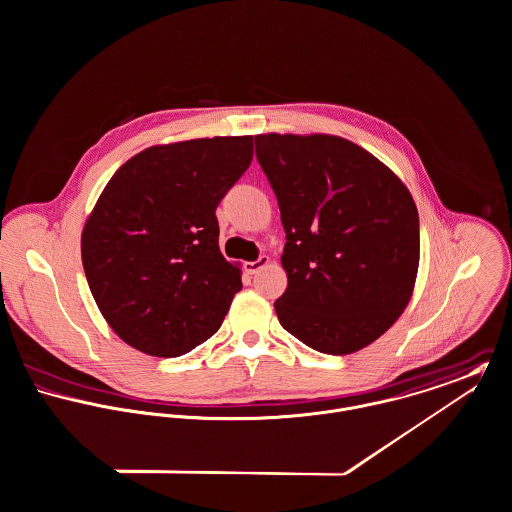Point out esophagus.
I'll use <instances>...</instances> for the list:
<instances>
[{
    "label": "esophagus",
    "mask_w": 512,
    "mask_h": 512,
    "mask_svg": "<svg viewBox=\"0 0 512 512\" xmlns=\"http://www.w3.org/2000/svg\"><path fill=\"white\" fill-rule=\"evenodd\" d=\"M265 265H269V257L267 255H261L257 261H247L245 265H243V269H245V273H249V275H255L259 269H263Z\"/></svg>",
    "instance_id": "esophagus-1"
}]
</instances>
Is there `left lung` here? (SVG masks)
I'll list each match as a JSON object with an SVG mask.
<instances>
[{"label": "left lung", "mask_w": 512, "mask_h": 512, "mask_svg": "<svg viewBox=\"0 0 512 512\" xmlns=\"http://www.w3.org/2000/svg\"><path fill=\"white\" fill-rule=\"evenodd\" d=\"M255 154L287 233L281 326L324 354L362 350L400 318L415 287L419 215L408 188L340 136L259 134Z\"/></svg>", "instance_id": "1"}]
</instances>
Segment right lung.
I'll return each instance as SVG.
<instances>
[{
    "label": "right lung",
    "instance_id": "1",
    "mask_svg": "<svg viewBox=\"0 0 512 512\" xmlns=\"http://www.w3.org/2000/svg\"><path fill=\"white\" fill-rule=\"evenodd\" d=\"M253 160V136H215L142 150L110 178L81 255L108 326L132 348L182 356L213 336L241 269L219 251L215 207Z\"/></svg>",
    "mask_w": 512,
    "mask_h": 512
}]
</instances>
